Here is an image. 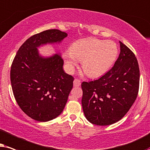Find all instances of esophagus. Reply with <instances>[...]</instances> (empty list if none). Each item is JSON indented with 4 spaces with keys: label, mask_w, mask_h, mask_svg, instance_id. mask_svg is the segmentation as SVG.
<instances>
[{
    "label": "esophagus",
    "mask_w": 150,
    "mask_h": 150,
    "mask_svg": "<svg viewBox=\"0 0 150 150\" xmlns=\"http://www.w3.org/2000/svg\"><path fill=\"white\" fill-rule=\"evenodd\" d=\"M80 85H81L80 80H79L78 79H74V81H73V86H74L77 87V86H79Z\"/></svg>",
    "instance_id": "34e87169"
}]
</instances>
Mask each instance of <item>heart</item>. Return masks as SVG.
Instances as JSON below:
<instances>
[{
	"label": "heart",
	"instance_id": "b5f03b06",
	"mask_svg": "<svg viewBox=\"0 0 150 150\" xmlns=\"http://www.w3.org/2000/svg\"><path fill=\"white\" fill-rule=\"evenodd\" d=\"M119 49L115 42L96 38H88L75 41L70 51L64 53L63 59L68 71H73L78 60L88 76L100 77L110 70L115 62Z\"/></svg>",
	"mask_w": 150,
	"mask_h": 150
}]
</instances>
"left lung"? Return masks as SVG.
Segmentation results:
<instances>
[{
  "instance_id": "left-lung-1",
  "label": "left lung",
  "mask_w": 150,
  "mask_h": 150,
  "mask_svg": "<svg viewBox=\"0 0 150 150\" xmlns=\"http://www.w3.org/2000/svg\"><path fill=\"white\" fill-rule=\"evenodd\" d=\"M120 43L113 67L100 78L81 83V104L87 120L98 125L113 124L124 117L137 99L140 73L137 57Z\"/></svg>"
}]
</instances>
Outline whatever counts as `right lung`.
<instances>
[{"mask_svg":"<svg viewBox=\"0 0 150 150\" xmlns=\"http://www.w3.org/2000/svg\"><path fill=\"white\" fill-rule=\"evenodd\" d=\"M68 35L58 29L33 35L24 42L13 59L10 71L16 101L31 119L46 122L62 112L74 78L63 69L60 53L44 57L38 48L59 44Z\"/></svg>","mask_w":150,"mask_h":150,"instance_id":"obj_1","label":"right lung"}]
</instances>
